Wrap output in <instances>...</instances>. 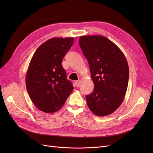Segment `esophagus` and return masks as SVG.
<instances>
[{
  "instance_id": "1",
  "label": "esophagus",
  "mask_w": 153,
  "mask_h": 153,
  "mask_svg": "<svg viewBox=\"0 0 153 153\" xmlns=\"http://www.w3.org/2000/svg\"><path fill=\"white\" fill-rule=\"evenodd\" d=\"M80 83H81V81L80 80H78V81H76L75 82V84H76V86L77 87H78L80 86Z\"/></svg>"
}]
</instances>
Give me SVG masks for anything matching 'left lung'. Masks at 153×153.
I'll return each mask as SVG.
<instances>
[{
  "mask_svg": "<svg viewBox=\"0 0 153 153\" xmlns=\"http://www.w3.org/2000/svg\"><path fill=\"white\" fill-rule=\"evenodd\" d=\"M79 45L88 62L94 89L86 96L87 105L98 116L112 114L123 103L129 79V67L117 46L101 36H82Z\"/></svg>",
  "mask_w": 153,
  "mask_h": 153,
  "instance_id": "1",
  "label": "left lung"
}]
</instances>
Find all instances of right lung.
I'll return each instance as SVG.
<instances>
[{"mask_svg":"<svg viewBox=\"0 0 153 153\" xmlns=\"http://www.w3.org/2000/svg\"><path fill=\"white\" fill-rule=\"evenodd\" d=\"M73 41V38H51L39 46L31 59L26 88L32 103L43 112L61 109L73 90L62 66Z\"/></svg>","mask_w":153,"mask_h":153,"instance_id":"obj_1","label":"right lung"}]
</instances>
